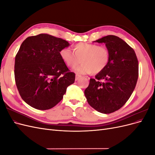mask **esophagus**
<instances>
[{
  "mask_svg": "<svg viewBox=\"0 0 155 155\" xmlns=\"http://www.w3.org/2000/svg\"><path fill=\"white\" fill-rule=\"evenodd\" d=\"M81 77V75H79V74H76V80L77 81V80H78V79L80 78Z\"/></svg>",
  "mask_w": 155,
  "mask_h": 155,
  "instance_id": "esophagus-1",
  "label": "esophagus"
}]
</instances>
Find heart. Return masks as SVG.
I'll list each match as a JSON object with an SVG mask.
<instances>
[{
    "label": "heart",
    "mask_w": 155,
    "mask_h": 155,
    "mask_svg": "<svg viewBox=\"0 0 155 155\" xmlns=\"http://www.w3.org/2000/svg\"><path fill=\"white\" fill-rule=\"evenodd\" d=\"M73 51L68 47L59 51L60 58L69 68H74L79 63L81 64L74 69L79 74H98L107 67L110 59L109 51L105 46L87 43H78L74 46Z\"/></svg>",
    "instance_id": "obj_1"
}]
</instances>
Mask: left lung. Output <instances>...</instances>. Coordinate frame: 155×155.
<instances>
[{
	"label": "left lung",
	"instance_id": "8db88e82",
	"mask_svg": "<svg viewBox=\"0 0 155 155\" xmlns=\"http://www.w3.org/2000/svg\"><path fill=\"white\" fill-rule=\"evenodd\" d=\"M94 42L105 44L110 59L104 70L91 78L85 96L95 110L110 114L122 107L134 91L138 78V59L134 50L117 36L109 35Z\"/></svg>",
	"mask_w": 155,
	"mask_h": 155
}]
</instances>
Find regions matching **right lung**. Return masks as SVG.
I'll return each instance as SVG.
<instances>
[{"instance_id":"right-lung-1","label":"right lung","mask_w":155,"mask_h":155,"mask_svg":"<svg viewBox=\"0 0 155 155\" xmlns=\"http://www.w3.org/2000/svg\"><path fill=\"white\" fill-rule=\"evenodd\" d=\"M67 41L46 34L28 37L22 42L15 59V80L22 99L39 110H48L63 99L74 83L59 55Z\"/></svg>"}]
</instances>
